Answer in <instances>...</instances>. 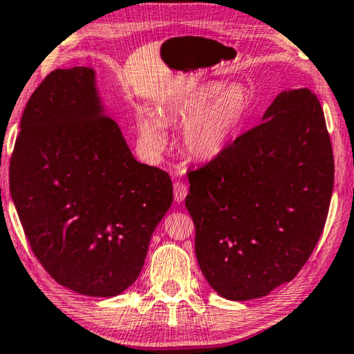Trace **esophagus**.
Instances as JSON below:
<instances>
[{"label": "esophagus", "mask_w": 354, "mask_h": 354, "mask_svg": "<svg viewBox=\"0 0 354 354\" xmlns=\"http://www.w3.org/2000/svg\"><path fill=\"white\" fill-rule=\"evenodd\" d=\"M187 192H189V187L184 183L175 181V184H173V195H175V200L178 201V203L186 198Z\"/></svg>", "instance_id": "34e87169"}]
</instances>
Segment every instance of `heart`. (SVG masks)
Instances as JSON below:
<instances>
[{
  "label": "heart",
  "mask_w": 354,
  "mask_h": 354,
  "mask_svg": "<svg viewBox=\"0 0 354 354\" xmlns=\"http://www.w3.org/2000/svg\"><path fill=\"white\" fill-rule=\"evenodd\" d=\"M222 88V83H209L165 106V120L186 122L184 145L190 154L200 159L216 156L225 148L250 106V94L244 86H228L221 93ZM137 127L140 143L151 157L164 153L168 137L160 116L140 109Z\"/></svg>",
  "instance_id": "1"
}]
</instances>
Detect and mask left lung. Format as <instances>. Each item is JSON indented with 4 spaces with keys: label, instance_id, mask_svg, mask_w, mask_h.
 <instances>
[{
    "label": "left lung",
    "instance_id": "obj_1",
    "mask_svg": "<svg viewBox=\"0 0 354 354\" xmlns=\"http://www.w3.org/2000/svg\"><path fill=\"white\" fill-rule=\"evenodd\" d=\"M187 178L207 283L232 301L266 296L296 277L328 217L334 156L319 100L307 88L279 94L263 122Z\"/></svg>",
    "mask_w": 354,
    "mask_h": 354
}]
</instances>
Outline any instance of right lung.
Wrapping results in <instances>:
<instances>
[{
    "label": "right lung",
    "mask_w": 354,
    "mask_h": 354,
    "mask_svg": "<svg viewBox=\"0 0 354 354\" xmlns=\"http://www.w3.org/2000/svg\"><path fill=\"white\" fill-rule=\"evenodd\" d=\"M10 194L32 254L56 282L110 298L142 272L171 179L140 164L106 116L89 67L56 69L24 110Z\"/></svg>",
    "instance_id": "right-lung-1"
}]
</instances>
